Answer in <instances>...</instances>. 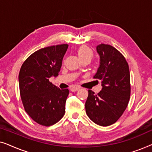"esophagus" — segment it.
Here are the masks:
<instances>
[{"label": "esophagus", "mask_w": 152, "mask_h": 152, "mask_svg": "<svg viewBox=\"0 0 152 152\" xmlns=\"http://www.w3.org/2000/svg\"><path fill=\"white\" fill-rule=\"evenodd\" d=\"M70 91H72V92H75V91H77L78 90H80V87L78 86H72L71 88H70Z\"/></svg>", "instance_id": "1"}]
</instances>
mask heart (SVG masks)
<instances>
[{
    "mask_svg": "<svg viewBox=\"0 0 152 152\" xmlns=\"http://www.w3.org/2000/svg\"><path fill=\"white\" fill-rule=\"evenodd\" d=\"M77 55L80 58V59L86 57L91 58L93 56V52L89 48L86 46H82L78 49Z\"/></svg>",
    "mask_w": 152,
    "mask_h": 152,
    "instance_id": "heart-1",
    "label": "heart"
}]
</instances>
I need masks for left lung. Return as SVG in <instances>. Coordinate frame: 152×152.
<instances>
[{
  "label": "left lung",
  "mask_w": 152,
  "mask_h": 152,
  "mask_svg": "<svg viewBox=\"0 0 152 152\" xmlns=\"http://www.w3.org/2000/svg\"><path fill=\"white\" fill-rule=\"evenodd\" d=\"M96 50L99 66L93 78L101 81L102 88L97 95L88 91L85 109L93 122L107 126L115 123L128 105L131 93L129 69L125 58L114 47L101 43Z\"/></svg>",
  "instance_id": "obj_1"
}]
</instances>
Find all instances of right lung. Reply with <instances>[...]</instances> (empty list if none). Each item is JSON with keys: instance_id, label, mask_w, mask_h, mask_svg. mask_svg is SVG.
I'll return each mask as SVG.
<instances>
[{"instance_id": "add662e5", "label": "right lung", "mask_w": 152, "mask_h": 152, "mask_svg": "<svg viewBox=\"0 0 152 152\" xmlns=\"http://www.w3.org/2000/svg\"><path fill=\"white\" fill-rule=\"evenodd\" d=\"M68 47V44H61L39 49L20 68L18 82L25 111L41 125H53L65 113L69 91L59 89L49 78L58 76Z\"/></svg>"}]
</instances>
